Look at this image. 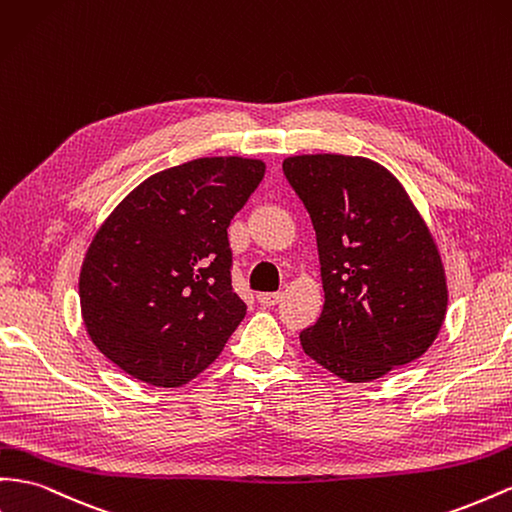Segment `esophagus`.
<instances>
[{
    "label": "esophagus",
    "instance_id": "esophagus-1",
    "mask_svg": "<svg viewBox=\"0 0 512 512\" xmlns=\"http://www.w3.org/2000/svg\"><path fill=\"white\" fill-rule=\"evenodd\" d=\"M280 299H282V293H258V303L265 308L275 306V303H280Z\"/></svg>",
    "mask_w": 512,
    "mask_h": 512
}]
</instances>
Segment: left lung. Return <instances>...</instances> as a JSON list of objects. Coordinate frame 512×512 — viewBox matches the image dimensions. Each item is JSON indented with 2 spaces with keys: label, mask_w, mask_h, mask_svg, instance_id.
Listing matches in <instances>:
<instances>
[{
  "label": "left lung",
  "mask_w": 512,
  "mask_h": 512,
  "mask_svg": "<svg viewBox=\"0 0 512 512\" xmlns=\"http://www.w3.org/2000/svg\"><path fill=\"white\" fill-rule=\"evenodd\" d=\"M319 245L325 306L301 331L316 364L366 383L418 359L446 319L437 245L407 191L383 165L347 155L282 163Z\"/></svg>",
  "instance_id": "obj_1"
}]
</instances>
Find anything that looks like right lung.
<instances>
[{
  "label": "right lung",
  "mask_w": 512,
  "mask_h": 512,
  "mask_svg": "<svg viewBox=\"0 0 512 512\" xmlns=\"http://www.w3.org/2000/svg\"><path fill=\"white\" fill-rule=\"evenodd\" d=\"M262 176L260 159H193L146 178L105 219L79 301L109 362L157 388H181L215 362L247 310L232 290L228 226Z\"/></svg>",
  "instance_id": "right-lung-1"
}]
</instances>
